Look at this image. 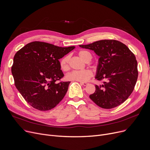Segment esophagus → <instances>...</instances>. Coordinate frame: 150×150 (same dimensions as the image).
<instances>
[{
	"mask_svg": "<svg viewBox=\"0 0 150 150\" xmlns=\"http://www.w3.org/2000/svg\"><path fill=\"white\" fill-rule=\"evenodd\" d=\"M80 84H81V85H83V86H87V85H88V83H86V82L80 83Z\"/></svg>",
	"mask_w": 150,
	"mask_h": 150,
	"instance_id": "obj_1",
	"label": "esophagus"
}]
</instances>
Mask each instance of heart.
<instances>
[{
    "mask_svg": "<svg viewBox=\"0 0 150 150\" xmlns=\"http://www.w3.org/2000/svg\"><path fill=\"white\" fill-rule=\"evenodd\" d=\"M78 56L84 61H86L89 58H91V55L89 52L81 50L78 53ZM69 56L63 57L60 61V67L62 70H67L69 68ZM92 73L91 70L86 69L82 70H74L66 75V78L69 81H75L80 83L88 81L91 76Z\"/></svg>",
    "mask_w": 150,
    "mask_h": 150,
    "instance_id": "heart-1",
    "label": "heart"
}]
</instances>
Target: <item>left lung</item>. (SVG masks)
<instances>
[{"instance_id":"obj_1","label":"left lung","mask_w":150,"mask_h":150,"mask_svg":"<svg viewBox=\"0 0 150 150\" xmlns=\"http://www.w3.org/2000/svg\"><path fill=\"white\" fill-rule=\"evenodd\" d=\"M81 48L93 50L99 57L95 78L106 79L103 84L96 86L89 96L98 106L111 109L127 100L132 92L137 76V62L128 47L116 40H100Z\"/></svg>"}]
</instances>
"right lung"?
<instances>
[{"label":"right lung","instance_id":"add662e5","mask_svg":"<svg viewBox=\"0 0 150 150\" xmlns=\"http://www.w3.org/2000/svg\"><path fill=\"white\" fill-rule=\"evenodd\" d=\"M75 48L35 41L15 54L11 67L14 84L29 105L48 111L64 98L70 81L56 82L64 76L59 59Z\"/></svg>","mask_w":150,"mask_h":150}]
</instances>
